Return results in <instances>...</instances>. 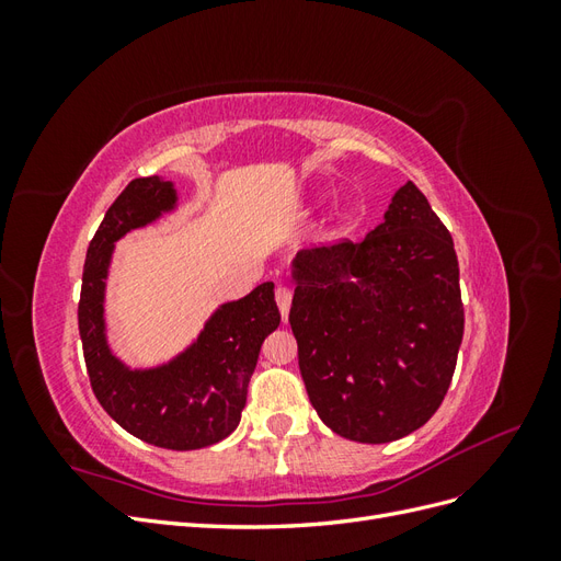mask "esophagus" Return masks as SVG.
<instances>
[{"label":"esophagus","instance_id":"obj_1","mask_svg":"<svg viewBox=\"0 0 561 561\" xmlns=\"http://www.w3.org/2000/svg\"><path fill=\"white\" fill-rule=\"evenodd\" d=\"M276 304H278L283 320L287 322V313H290V304H293V293L287 290V287H278V290H276Z\"/></svg>","mask_w":561,"mask_h":561}]
</instances>
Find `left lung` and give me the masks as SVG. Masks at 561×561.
<instances>
[{"instance_id": "8db88e82", "label": "left lung", "mask_w": 561, "mask_h": 561, "mask_svg": "<svg viewBox=\"0 0 561 561\" xmlns=\"http://www.w3.org/2000/svg\"><path fill=\"white\" fill-rule=\"evenodd\" d=\"M290 325L299 371L328 428L393 443L443 404L463 339L458 260L414 182L363 241L301 250Z\"/></svg>"}]
</instances>
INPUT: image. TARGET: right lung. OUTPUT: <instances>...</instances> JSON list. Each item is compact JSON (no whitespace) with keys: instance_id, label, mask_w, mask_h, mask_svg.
Masks as SVG:
<instances>
[{"instance_id":"add662e5","label":"right lung","mask_w":561,"mask_h":561,"mask_svg":"<svg viewBox=\"0 0 561 561\" xmlns=\"http://www.w3.org/2000/svg\"><path fill=\"white\" fill-rule=\"evenodd\" d=\"M178 206L173 182L138 178L105 213L87 252L79 299V334L91 388L103 410L130 435L163 449L210 447L239 426L248 383L264 339L278 328L274 283L219 307L196 342L171 363L130 369L110 351L105 280L114 243Z\"/></svg>"}]
</instances>
